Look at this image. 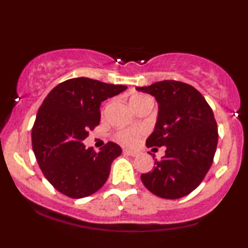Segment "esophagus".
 I'll return each instance as SVG.
<instances>
[{
  "label": "esophagus",
  "mask_w": 248,
  "mask_h": 248,
  "mask_svg": "<svg viewBox=\"0 0 248 248\" xmlns=\"http://www.w3.org/2000/svg\"><path fill=\"white\" fill-rule=\"evenodd\" d=\"M124 153L126 154V155H129V156H136L138 155V152H135V150H130V149H124Z\"/></svg>",
  "instance_id": "34e87169"
}]
</instances>
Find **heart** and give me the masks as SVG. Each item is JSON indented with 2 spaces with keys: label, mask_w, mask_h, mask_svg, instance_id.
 I'll use <instances>...</instances> for the list:
<instances>
[{
  "label": "heart",
  "mask_w": 248,
  "mask_h": 248,
  "mask_svg": "<svg viewBox=\"0 0 248 248\" xmlns=\"http://www.w3.org/2000/svg\"><path fill=\"white\" fill-rule=\"evenodd\" d=\"M130 105L135 110H139L144 106H153V100L148 95L135 94L130 98ZM143 130L141 128H127L120 129L114 134L115 140L126 146H133L140 141Z\"/></svg>",
  "instance_id": "obj_1"
}]
</instances>
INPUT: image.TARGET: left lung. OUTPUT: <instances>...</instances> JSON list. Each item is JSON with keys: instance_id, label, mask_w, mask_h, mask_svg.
<instances>
[{"instance_id": "1", "label": "left lung", "mask_w": 248, "mask_h": 248, "mask_svg": "<svg viewBox=\"0 0 248 248\" xmlns=\"http://www.w3.org/2000/svg\"><path fill=\"white\" fill-rule=\"evenodd\" d=\"M136 90L158 102L157 121L147 147H166V155L155 160L152 171L141 175L142 183L161 198L184 197L212 166L218 128L211 107L201 92L182 81L163 80Z\"/></svg>"}]
</instances>
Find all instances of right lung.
<instances>
[{"label":"right lung","instance_id":"add662e5","mask_svg":"<svg viewBox=\"0 0 248 248\" xmlns=\"http://www.w3.org/2000/svg\"><path fill=\"white\" fill-rule=\"evenodd\" d=\"M126 88L80 77L58 84L43 101L31 133L32 149L43 175L62 195L84 198L106 183L121 147L108 142L95 153L82 140L100 124L101 102Z\"/></svg>","mask_w":248,"mask_h":248}]
</instances>
